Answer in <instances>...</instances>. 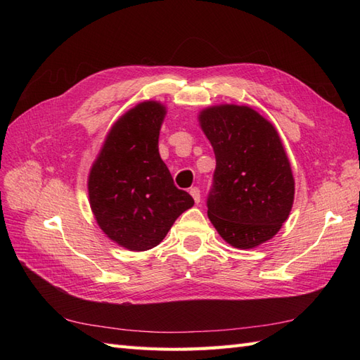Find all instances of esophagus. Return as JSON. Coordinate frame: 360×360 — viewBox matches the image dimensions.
<instances>
[{"instance_id": "esophagus-1", "label": "esophagus", "mask_w": 360, "mask_h": 360, "mask_svg": "<svg viewBox=\"0 0 360 360\" xmlns=\"http://www.w3.org/2000/svg\"><path fill=\"white\" fill-rule=\"evenodd\" d=\"M189 193L192 195V198H193V201L195 202H200L201 201V192H200V189L198 188H191V191H189Z\"/></svg>"}]
</instances>
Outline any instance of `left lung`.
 Here are the masks:
<instances>
[{
  "label": "left lung",
  "mask_w": 360,
  "mask_h": 360,
  "mask_svg": "<svg viewBox=\"0 0 360 360\" xmlns=\"http://www.w3.org/2000/svg\"><path fill=\"white\" fill-rule=\"evenodd\" d=\"M198 120L216 158L209 219L226 243L257 248L281 230L294 201L291 165L281 138L249 106H210Z\"/></svg>",
  "instance_id": "8db88e82"
}]
</instances>
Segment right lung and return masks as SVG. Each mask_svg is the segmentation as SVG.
I'll use <instances>...</instances> for the list:
<instances>
[{
    "label": "right lung",
    "mask_w": 360,
    "mask_h": 360,
    "mask_svg": "<svg viewBox=\"0 0 360 360\" xmlns=\"http://www.w3.org/2000/svg\"><path fill=\"white\" fill-rule=\"evenodd\" d=\"M165 114V105L147 101L120 117L89 176L97 225L112 242L136 252L158 246L193 205L191 195L176 188L159 155Z\"/></svg>",
    "instance_id": "obj_1"
}]
</instances>
